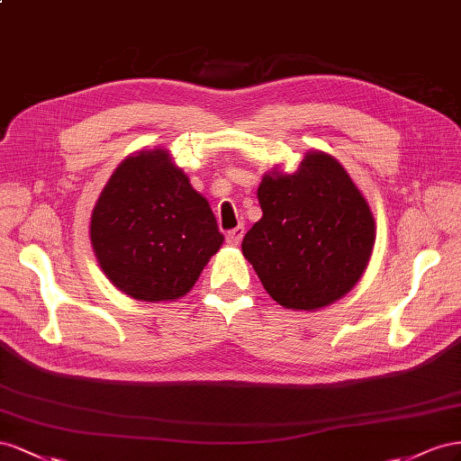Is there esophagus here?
<instances>
[{"instance_id": "1", "label": "esophagus", "mask_w": 461, "mask_h": 461, "mask_svg": "<svg viewBox=\"0 0 461 461\" xmlns=\"http://www.w3.org/2000/svg\"><path fill=\"white\" fill-rule=\"evenodd\" d=\"M243 235H245V228H243V226H238L235 230H230V231L226 233V241H228V245H231V247H238V245L241 243V240H243Z\"/></svg>"}]
</instances>
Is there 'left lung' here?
Segmentation results:
<instances>
[{
    "label": "left lung",
    "mask_w": 461,
    "mask_h": 461,
    "mask_svg": "<svg viewBox=\"0 0 461 461\" xmlns=\"http://www.w3.org/2000/svg\"><path fill=\"white\" fill-rule=\"evenodd\" d=\"M262 218L241 243L268 295L285 309L317 311L359 282L375 245V218L334 156L314 150L294 174L270 172Z\"/></svg>",
    "instance_id": "1"
}]
</instances>
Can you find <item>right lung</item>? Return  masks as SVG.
<instances>
[{
    "label": "right lung",
    "mask_w": 461,
    "mask_h": 461,
    "mask_svg": "<svg viewBox=\"0 0 461 461\" xmlns=\"http://www.w3.org/2000/svg\"><path fill=\"white\" fill-rule=\"evenodd\" d=\"M90 241L120 292L158 303L191 292L223 235L169 152L152 149L115 167L92 210Z\"/></svg>",
    "instance_id": "right-lung-1"
}]
</instances>
